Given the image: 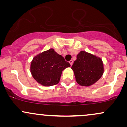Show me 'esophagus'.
<instances>
[{"mask_svg":"<svg viewBox=\"0 0 127 127\" xmlns=\"http://www.w3.org/2000/svg\"><path fill=\"white\" fill-rule=\"evenodd\" d=\"M73 60H70L69 62V63H70V64L71 66H72V64H73Z\"/></svg>","mask_w":127,"mask_h":127,"instance_id":"34e87169","label":"esophagus"}]
</instances>
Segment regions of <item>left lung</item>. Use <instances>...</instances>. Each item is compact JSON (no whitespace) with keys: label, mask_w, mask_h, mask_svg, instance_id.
Segmentation results:
<instances>
[{"label":"left lung","mask_w":127,"mask_h":127,"mask_svg":"<svg viewBox=\"0 0 127 127\" xmlns=\"http://www.w3.org/2000/svg\"><path fill=\"white\" fill-rule=\"evenodd\" d=\"M72 69L74 72L77 83L85 87L95 84L104 73L102 60L84 51L77 55Z\"/></svg>","instance_id":"obj_1"}]
</instances>
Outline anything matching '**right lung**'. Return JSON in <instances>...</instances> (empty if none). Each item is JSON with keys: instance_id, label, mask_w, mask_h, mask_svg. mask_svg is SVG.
Instances as JSON below:
<instances>
[{"instance_id": "obj_1", "label": "right lung", "mask_w": 127, "mask_h": 127, "mask_svg": "<svg viewBox=\"0 0 127 127\" xmlns=\"http://www.w3.org/2000/svg\"><path fill=\"white\" fill-rule=\"evenodd\" d=\"M70 66L54 49H49L36 55L30 65L32 76L40 85L50 87L57 84L63 70Z\"/></svg>"}]
</instances>
